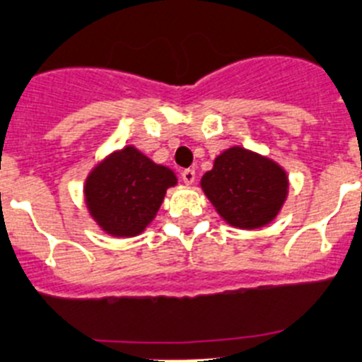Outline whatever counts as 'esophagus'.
Masks as SVG:
<instances>
[{
    "mask_svg": "<svg viewBox=\"0 0 362 362\" xmlns=\"http://www.w3.org/2000/svg\"><path fill=\"white\" fill-rule=\"evenodd\" d=\"M181 177H183L185 185H194L195 183V170L194 168H187V170H183Z\"/></svg>",
    "mask_w": 362,
    "mask_h": 362,
    "instance_id": "1",
    "label": "esophagus"
}]
</instances>
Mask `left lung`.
I'll list each match as a JSON object with an SVG mask.
<instances>
[{
    "label": "left lung",
    "instance_id": "obj_1",
    "mask_svg": "<svg viewBox=\"0 0 362 362\" xmlns=\"http://www.w3.org/2000/svg\"><path fill=\"white\" fill-rule=\"evenodd\" d=\"M201 188L222 221L238 230H258L284 208L289 175L274 159L233 145L214 159Z\"/></svg>",
    "mask_w": 362,
    "mask_h": 362
}]
</instances>
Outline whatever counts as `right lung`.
<instances>
[{
  "label": "right lung",
  "mask_w": 362,
  "mask_h": 362,
  "mask_svg": "<svg viewBox=\"0 0 362 362\" xmlns=\"http://www.w3.org/2000/svg\"><path fill=\"white\" fill-rule=\"evenodd\" d=\"M177 185L172 168L154 163L134 145L112 151L84 181L88 214L104 233L116 238L141 235L158 215L165 194Z\"/></svg>",
  "instance_id": "1"
}]
</instances>
